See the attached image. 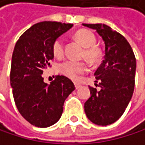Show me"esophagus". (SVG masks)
<instances>
[{
	"label": "esophagus",
	"mask_w": 145,
	"mask_h": 145,
	"mask_svg": "<svg viewBox=\"0 0 145 145\" xmlns=\"http://www.w3.org/2000/svg\"><path fill=\"white\" fill-rule=\"evenodd\" d=\"M75 87H76V89L77 90V89L80 88V87H81V84H77V83H75Z\"/></svg>",
	"instance_id": "34e87169"
}]
</instances>
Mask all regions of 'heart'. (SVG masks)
I'll return each mask as SVG.
<instances>
[{
    "label": "heart",
    "mask_w": 145,
    "mask_h": 145,
    "mask_svg": "<svg viewBox=\"0 0 145 145\" xmlns=\"http://www.w3.org/2000/svg\"><path fill=\"white\" fill-rule=\"evenodd\" d=\"M75 39L84 46V51L82 56L85 57L90 62H97L101 57L100 49L95 46L96 38L94 34L87 30H79L75 33ZM52 50L56 58H61L64 55V40L62 38H57L53 43ZM58 72L63 76L70 79H77L80 75H82L88 70L87 64L81 61L67 60L61 62L57 67Z\"/></svg>",
    "instance_id": "1"
}]
</instances>
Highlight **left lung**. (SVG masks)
<instances>
[{"mask_svg":"<svg viewBox=\"0 0 145 145\" xmlns=\"http://www.w3.org/2000/svg\"><path fill=\"white\" fill-rule=\"evenodd\" d=\"M96 30L105 43V56L95 71L100 90L90 87L91 97L84 103V112L94 124L106 126L123 114L135 87L136 57L121 34L101 24H83ZM97 85V84H95Z\"/></svg>","mask_w":145,"mask_h":145,"instance_id":"left-lung-1","label":"left lung"}]
</instances>
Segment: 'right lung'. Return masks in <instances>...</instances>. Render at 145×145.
I'll use <instances>...</instances> for the list:
<instances>
[{"instance_id":"obj_1","label":"right lung","mask_w":145,"mask_h":145,"mask_svg":"<svg viewBox=\"0 0 145 145\" xmlns=\"http://www.w3.org/2000/svg\"><path fill=\"white\" fill-rule=\"evenodd\" d=\"M73 24L45 21L32 25L15 46L10 69V85L19 113L33 126L50 127L60 120L64 101L75 90L70 79L57 76L47 84L43 70L54 59V41Z\"/></svg>"}]
</instances>
